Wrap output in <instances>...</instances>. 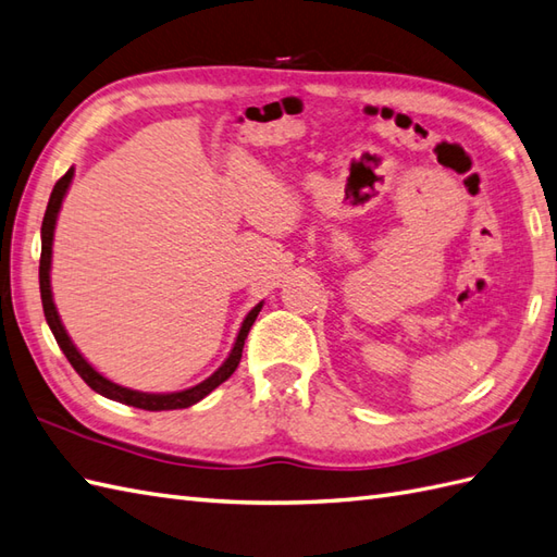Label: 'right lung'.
Wrapping results in <instances>:
<instances>
[{
  "instance_id": "obj_1",
  "label": "right lung",
  "mask_w": 557,
  "mask_h": 557,
  "mask_svg": "<svg viewBox=\"0 0 557 557\" xmlns=\"http://www.w3.org/2000/svg\"><path fill=\"white\" fill-rule=\"evenodd\" d=\"M71 178H73V169H69L64 176H61L54 185L52 195H49V202H47V212H45V219H42V252H40V295H42V310H45V319L49 329H52L54 338L59 343V348L64 350L66 360L71 362V367L76 369V372L81 374V379L88 383V386L92 391H97L100 395H104V398L109 400H119L123 405H131V407H140V410H150V412H157V410H183V407H190L195 405L197 400H202L205 395L212 393L219 383H224L233 372H236V367L240 364V357H243V345H245V338L247 333H250L255 319L259 314V310H262V302H259L255 310H250V314L245 317L243 326H240V333L236 338V345H233L231 355L226 357V362L221 364L216 372L205 379L202 383H197V386L188 388V391H178V393H140V391H131V388H123L119 386V383H111L109 379H104L100 372H95V369L88 364V360L76 350V345L71 343L69 333L64 329V324H61V319L57 314V307H54V300H52V286H49V269H52V240H54V226H57V214L61 209V202H64V195L69 190L71 185Z\"/></svg>"
}]
</instances>
